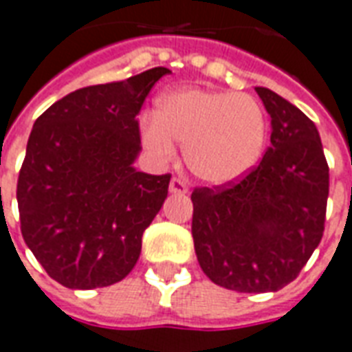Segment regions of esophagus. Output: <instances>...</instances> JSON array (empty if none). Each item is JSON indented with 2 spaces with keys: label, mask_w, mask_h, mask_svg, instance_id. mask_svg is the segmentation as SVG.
I'll return each mask as SVG.
<instances>
[{
  "label": "esophagus",
  "mask_w": 352,
  "mask_h": 352,
  "mask_svg": "<svg viewBox=\"0 0 352 352\" xmlns=\"http://www.w3.org/2000/svg\"><path fill=\"white\" fill-rule=\"evenodd\" d=\"M169 192L171 194H186L188 192V184L181 177H173L171 183H169Z\"/></svg>",
  "instance_id": "1"
}]
</instances>
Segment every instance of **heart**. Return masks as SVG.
I'll return each instance as SVG.
<instances>
[{
	"instance_id": "b5f03b06",
	"label": "heart",
	"mask_w": 352,
	"mask_h": 352,
	"mask_svg": "<svg viewBox=\"0 0 352 352\" xmlns=\"http://www.w3.org/2000/svg\"><path fill=\"white\" fill-rule=\"evenodd\" d=\"M145 149L171 160L184 145L188 169L205 183L229 184L254 168L267 142L261 104L244 93L179 89L158 98L155 117L142 123Z\"/></svg>"
}]
</instances>
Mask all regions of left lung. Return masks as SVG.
Instances as JSON below:
<instances>
[{
	"instance_id": "1",
	"label": "left lung",
	"mask_w": 352,
	"mask_h": 352,
	"mask_svg": "<svg viewBox=\"0 0 352 352\" xmlns=\"http://www.w3.org/2000/svg\"><path fill=\"white\" fill-rule=\"evenodd\" d=\"M272 134L244 177L192 192L197 261L220 287L267 293L300 274L324 231L329 164L314 121L267 87H256Z\"/></svg>"
}]
</instances>
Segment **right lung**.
I'll use <instances>...</instances> for the list:
<instances>
[{
  "label": "right lung",
  "mask_w": 352,
  "mask_h": 352,
  "mask_svg": "<svg viewBox=\"0 0 352 352\" xmlns=\"http://www.w3.org/2000/svg\"><path fill=\"white\" fill-rule=\"evenodd\" d=\"M169 70L69 93L38 117L16 184L20 229L50 278L69 289L108 287L134 269L142 235L171 175L132 166L138 113Z\"/></svg>",
  "instance_id": "add662e5"
}]
</instances>
